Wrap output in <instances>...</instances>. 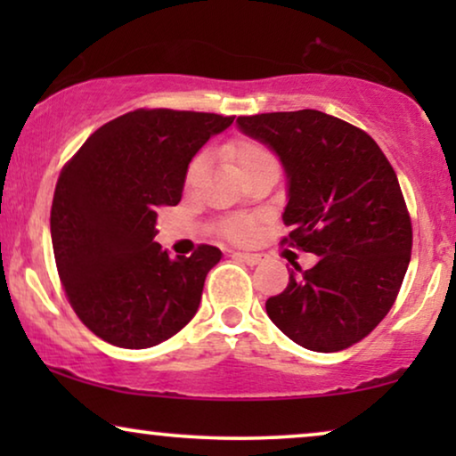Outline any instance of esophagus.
<instances>
[{
    "instance_id": "34e87169",
    "label": "esophagus",
    "mask_w": 456,
    "mask_h": 456,
    "mask_svg": "<svg viewBox=\"0 0 456 456\" xmlns=\"http://www.w3.org/2000/svg\"><path fill=\"white\" fill-rule=\"evenodd\" d=\"M234 257L247 261L248 265H257L259 261H261V255H257V253H245V251H236Z\"/></svg>"
}]
</instances>
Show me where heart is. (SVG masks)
I'll return each mask as SVG.
<instances>
[{
  "label": "heart",
  "mask_w": 456,
  "mask_h": 456,
  "mask_svg": "<svg viewBox=\"0 0 456 456\" xmlns=\"http://www.w3.org/2000/svg\"><path fill=\"white\" fill-rule=\"evenodd\" d=\"M230 155H232L234 164L239 170H242V167H247V166L257 164V161L272 158V153L267 151L264 145H259V142L248 141V139H240V141L232 142V145H230ZM199 167H201V158L191 161L189 170H186V183H191V180L197 176ZM224 230H226V234L230 236V239L247 240L248 236H253V232H255V222H251V220L228 222Z\"/></svg>",
  "instance_id": "b5f03b06"
}]
</instances>
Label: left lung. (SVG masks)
Wrapping results in <instances>:
<instances>
[{"label":"left lung","mask_w":456,"mask_h":456,"mask_svg":"<svg viewBox=\"0 0 456 456\" xmlns=\"http://www.w3.org/2000/svg\"><path fill=\"white\" fill-rule=\"evenodd\" d=\"M236 124L282 161L284 242L317 255L309 270H289L286 290L267 298V315L309 351L363 340L395 305L413 247L390 161L363 130L317 110L240 116Z\"/></svg>","instance_id":"left-lung-1"}]
</instances>
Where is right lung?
I'll return each instance as SVG.
<instances>
[{
	"mask_svg": "<svg viewBox=\"0 0 456 456\" xmlns=\"http://www.w3.org/2000/svg\"><path fill=\"white\" fill-rule=\"evenodd\" d=\"M234 116L134 110L95 130L61 170L52 242L68 301L99 338L149 348L180 332L222 259L201 245L172 259L159 242L158 209L178 205L191 159Z\"/></svg>",
	"mask_w": 456,
	"mask_h": 456,
	"instance_id": "right-lung-1",
	"label": "right lung"
}]
</instances>
